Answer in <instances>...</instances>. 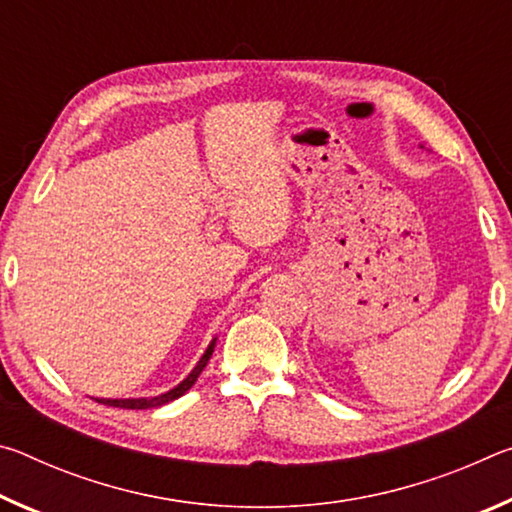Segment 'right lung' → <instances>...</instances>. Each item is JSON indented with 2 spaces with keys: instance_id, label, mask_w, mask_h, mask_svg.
Listing matches in <instances>:
<instances>
[{
  "instance_id": "obj_1",
  "label": "right lung",
  "mask_w": 512,
  "mask_h": 512,
  "mask_svg": "<svg viewBox=\"0 0 512 512\" xmlns=\"http://www.w3.org/2000/svg\"><path fill=\"white\" fill-rule=\"evenodd\" d=\"M214 345H216V339L210 345H207V350L201 357V361L196 363V368L189 372L187 379L180 381L176 388H171V391H167V393L155 395V397H128V400H108V397H94V400H97L99 404H106V406H117V409H155V406H162V404H169L173 400H178L180 395H185L189 388L196 384L198 375H201L203 368L207 366V361H210V357H212Z\"/></svg>"
}]
</instances>
